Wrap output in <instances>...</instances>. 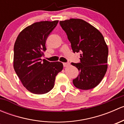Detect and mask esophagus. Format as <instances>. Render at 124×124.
Segmentation results:
<instances>
[{"mask_svg":"<svg viewBox=\"0 0 124 124\" xmlns=\"http://www.w3.org/2000/svg\"><path fill=\"white\" fill-rule=\"evenodd\" d=\"M63 67H68V66H70V63H63Z\"/></svg>","mask_w":124,"mask_h":124,"instance_id":"obj_1","label":"esophagus"}]
</instances>
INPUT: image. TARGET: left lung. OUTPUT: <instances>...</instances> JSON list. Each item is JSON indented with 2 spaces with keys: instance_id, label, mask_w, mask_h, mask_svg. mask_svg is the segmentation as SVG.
<instances>
[{
  "instance_id": "left-lung-1",
  "label": "left lung",
  "mask_w": 124,
  "mask_h": 124,
  "mask_svg": "<svg viewBox=\"0 0 124 124\" xmlns=\"http://www.w3.org/2000/svg\"><path fill=\"white\" fill-rule=\"evenodd\" d=\"M60 25L71 42L74 53H80V62L71 63L79 74L72 80L82 90L94 88L102 80L107 69L108 47L98 29L82 19L61 21Z\"/></svg>"
}]
</instances>
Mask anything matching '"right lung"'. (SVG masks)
I'll return each mask as SVG.
<instances>
[{
	"label": "right lung",
	"instance_id": "1",
	"mask_svg": "<svg viewBox=\"0 0 124 124\" xmlns=\"http://www.w3.org/2000/svg\"><path fill=\"white\" fill-rule=\"evenodd\" d=\"M57 23L58 20L32 24L24 29L15 42L14 68L26 89L35 94L50 91L56 76L63 69L61 62L41 59L46 50V40Z\"/></svg>",
	"mask_w": 124,
	"mask_h": 124
}]
</instances>
